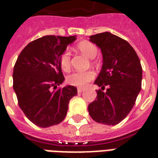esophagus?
I'll return each instance as SVG.
<instances>
[{
    "label": "esophagus",
    "mask_w": 158,
    "mask_h": 158,
    "mask_svg": "<svg viewBox=\"0 0 158 158\" xmlns=\"http://www.w3.org/2000/svg\"><path fill=\"white\" fill-rule=\"evenodd\" d=\"M77 90H78V93H79V94H80V93H82V92L84 91V89H83V88H78V89H77Z\"/></svg>",
    "instance_id": "34e87169"
}]
</instances>
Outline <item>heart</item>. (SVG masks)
Wrapping results in <instances>:
<instances>
[{
  "mask_svg": "<svg viewBox=\"0 0 158 158\" xmlns=\"http://www.w3.org/2000/svg\"><path fill=\"white\" fill-rule=\"evenodd\" d=\"M77 49L83 55L87 56L89 59H93L98 54V48L94 43L84 41L79 43L77 45ZM94 64H96V60H93ZM60 65L63 71L68 72L71 67L70 62V54L69 52H64L60 57ZM95 77V74L93 70H88L85 72H74L73 74H69L67 77V83L70 85L76 87H85L92 81Z\"/></svg>",
  "mask_w": 158,
  "mask_h": 158,
  "instance_id": "heart-1",
  "label": "heart"
}]
</instances>
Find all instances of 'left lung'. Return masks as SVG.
Returning <instances> with one entry per match:
<instances>
[{
	"label": "left lung",
	"instance_id": "8db88e82",
	"mask_svg": "<svg viewBox=\"0 0 158 158\" xmlns=\"http://www.w3.org/2000/svg\"><path fill=\"white\" fill-rule=\"evenodd\" d=\"M90 41L101 49L103 64L94 82L102 89L97 90V99L89 105V113L96 122L115 125L135 105L141 90L142 66L135 49L118 36L105 32L90 36Z\"/></svg>",
	"mask_w": 158,
	"mask_h": 158
}]
</instances>
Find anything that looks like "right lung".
<instances>
[{
	"mask_svg": "<svg viewBox=\"0 0 158 158\" xmlns=\"http://www.w3.org/2000/svg\"><path fill=\"white\" fill-rule=\"evenodd\" d=\"M75 36L48 35L23 48L14 66L13 88L18 104L34 125L48 128L64 120L75 87L57 89L64 82L60 57Z\"/></svg>",
	"mask_w": 158,
	"mask_h": 158,
	"instance_id": "add662e5",
	"label": "right lung"
}]
</instances>
